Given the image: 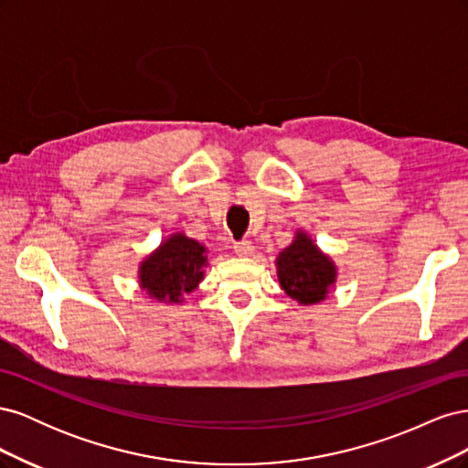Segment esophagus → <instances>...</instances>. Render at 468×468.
<instances>
[{"instance_id":"obj_1","label":"esophagus","mask_w":468,"mask_h":468,"mask_svg":"<svg viewBox=\"0 0 468 468\" xmlns=\"http://www.w3.org/2000/svg\"><path fill=\"white\" fill-rule=\"evenodd\" d=\"M234 251L238 253L239 258H248L253 253V244L250 242V239H242V242H236L234 244Z\"/></svg>"}]
</instances>
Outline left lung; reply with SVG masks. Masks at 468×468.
<instances>
[{
	"label": "left lung",
	"mask_w": 468,
	"mask_h": 468,
	"mask_svg": "<svg viewBox=\"0 0 468 468\" xmlns=\"http://www.w3.org/2000/svg\"><path fill=\"white\" fill-rule=\"evenodd\" d=\"M277 277L291 299L316 304L335 282V265L306 234H296L292 244L279 253Z\"/></svg>",
	"instance_id": "8db88e82"
}]
</instances>
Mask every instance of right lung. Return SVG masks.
I'll use <instances>...</instances> for the list:
<instances>
[{"instance_id": "add662e5", "label": "right lung", "mask_w": 468, "mask_h": 468, "mask_svg": "<svg viewBox=\"0 0 468 468\" xmlns=\"http://www.w3.org/2000/svg\"><path fill=\"white\" fill-rule=\"evenodd\" d=\"M207 250L197 239L174 234L140 263V287L160 303L177 304L203 279Z\"/></svg>"}]
</instances>
